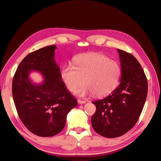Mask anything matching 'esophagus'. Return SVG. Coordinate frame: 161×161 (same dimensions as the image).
Wrapping results in <instances>:
<instances>
[{
    "instance_id": "esophagus-1",
    "label": "esophagus",
    "mask_w": 161,
    "mask_h": 161,
    "mask_svg": "<svg viewBox=\"0 0 161 161\" xmlns=\"http://www.w3.org/2000/svg\"><path fill=\"white\" fill-rule=\"evenodd\" d=\"M77 102H78V103H84L86 102L85 101L81 100V99H78V100H77Z\"/></svg>"
}]
</instances>
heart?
Segmentation results:
<instances>
[{
	"mask_svg": "<svg viewBox=\"0 0 161 161\" xmlns=\"http://www.w3.org/2000/svg\"><path fill=\"white\" fill-rule=\"evenodd\" d=\"M121 75L118 62L99 53H87L76 57L74 65L62 68L60 77L69 92H74L86 84L77 94L80 96L94 94L102 97L116 88Z\"/></svg>",
	"mask_w": 161,
	"mask_h": 161,
	"instance_id": "1",
	"label": "heart"
}]
</instances>
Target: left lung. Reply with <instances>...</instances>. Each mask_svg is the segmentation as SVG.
<instances>
[{
    "label": "left lung",
    "instance_id": "left-lung-1",
    "mask_svg": "<svg viewBox=\"0 0 161 161\" xmlns=\"http://www.w3.org/2000/svg\"><path fill=\"white\" fill-rule=\"evenodd\" d=\"M117 51L121 67L119 85L108 96L92 102L97 107L92 127L107 138L119 137L134 126L148 94V81L139 62L130 53Z\"/></svg>",
    "mask_w": 161,
    "mask_h": 161
}]
</instances>
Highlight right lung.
<instances>
[{"label": "right lung", "mask_w": 161, "mask_h": 161, "mask_svg": "<svg viewBox=\"0 0 161 161\" xmlns=\"http://www.w3.org/2000/svg\"><path fill=\"white\" fill-rule=\"evenodd\" d=\"M55 45H50L28 54L14 75L12 94L19 118L33 134L50 137L60 133L67 114L77 101L62 81L60 69L54 61ZM44 76L40 85L32 84L31 70Z\"/></svg>", "instance_id": "1"}]
</instances>
